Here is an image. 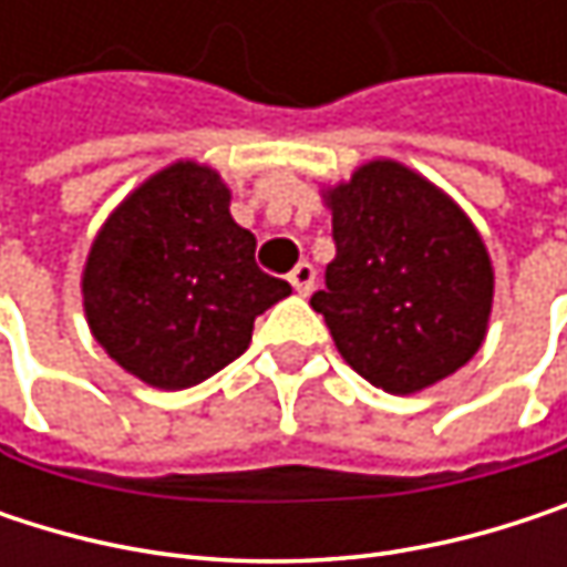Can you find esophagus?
Here are the masks:
<instances>
[{
  "label": "esophagus",
  "instance_id": "1",
  "mask_svg": "<svg viewBox=\"0 0 567 567\" xmlns=\"http://www.w3.org/2000/svg\"><path fill=\"white\" fill-rule=\"evenodd\" d=\"M288 282H291V288H295L298 295H308V291L315 288V266H311V262H298V266L288 272Z\"/></svg>",
  "mask_w": 567,
  "mask_h": 567
}]
</instances>
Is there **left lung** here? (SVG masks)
<instances>
[{"label":"left lung","mask_w":567,"mask_h":567,"mask_svg":"<svg viewBox=\"0 0 567 567\" xmlns=\"http://www.w3.org/2000/svg\"><path fill=\"white\" fill-rule=\"evenodd\" d=\"M334 259L311 308L341 358L388 394H416L483 348L496 272L463 206L400 161H368L334 186Z\"/></svg>","instance_id":"8db88e82"}]
</instances>
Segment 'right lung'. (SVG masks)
Returning <instances> with one entry per match:
<instances>
[{"label": "right lung", "instance_id": "right-lung-1", "mask_svg": "<svg viewBox=\"0 0 567 567\" xmlns=\"http://www.w3.org/2000/svg\"><path fill=\"white\" fill-rule=\"evenodd\" d=\"M229 186L176 161L134 186L97 229L81 305L94 341L127 374L183 391L233 364L256 318L291 285L256 266V236L229 213Z\"/></svg>", "mask_w": 567, "mask_h": 567}]
</instances>
